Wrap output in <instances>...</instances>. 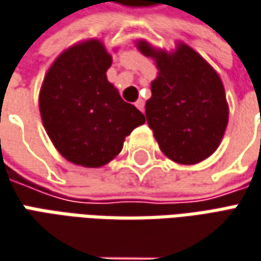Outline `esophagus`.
Returning a JSON list of instances; mask_svg holds the SVG:
<instances>
[{"mask_svg": "<svg viewBox=\"0 0 261 261\" xmlns=\"http://www.w3.org/2000/svg\"><path fill=\"white\" fill-rule=\"evenodd\" d=\"M134 105H136V107H137V108L140 109V111H144V100H143V99H137V100H136V103H134Z\"/></svg>", "mask_w": 261, "mask_h": 261, "instance_id": "34e87169", "label": "esophagus"}]
</instances>
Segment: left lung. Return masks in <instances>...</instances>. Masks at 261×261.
Wrapping results in <instances>:
<instances>
[{"label":"left lung","instance_id":"1","mask_svg":"<svg viewBox=\"0 0 261 261\" xmlns=\"http://www.w3.org/2000/svg\"><path fill=\"white\" fill-rule=\"evenodd\" d=\"M137 49L154 61L146 119L166 158L181 165L207 159L219 147L229 107L219 74L198 52L178 40L175 49L136 40Z\"/></svg>","mask_w":261,"mask_h":261}]
</instances>
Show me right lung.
I'll return each instance as SVG.
<instances>
[{"instance_id":"right-lung-1","label":"right lung","mask_w":261,"mask_h":261,"mask_svg":"<svg viewBox=\"0 0 261 261\" xmlns=\"http://www.w3.org/2000/svg\"><path fill=\"white\" fill-rule=\"evenodd\" d=\"M112 55L100 39L77 42L46 71L39 92L42 124L55 149L85 168L109 164L144 115L107 79Z\"/></svg>"}]
</instances>
